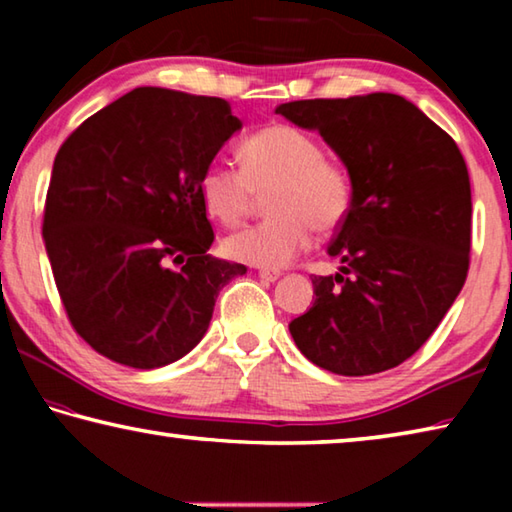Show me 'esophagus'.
Returning <instances> with one entry per match:
<instances>
[{
	"instance_id": "obj_1",
	"label": "esophagus",
	"mask_w": 512,
	"mask_h": 512,
	"mask_svg": "<svg viewBox=\"0 0 512 512\" xmlns=\"http://www.w3.org/2000/svg\"><path fill=\"white\" fill-rule=\"evenodd\" d=\"M259 277H262L264 282H275L277 277H280V271H277V268H259Z\"/></svg>"
}]
</instances>
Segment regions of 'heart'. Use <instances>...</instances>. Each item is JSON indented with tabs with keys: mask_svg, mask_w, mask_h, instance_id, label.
Segmentation results:
<instances>
[{
	"mask_svg": "<svg viewBox=\"0 0 512 512\" xmlns=\"http://www.w3.org/2000/svg\"><path fill=\"white\" fill-rule=\"evenodd\" d=\"M237 167L212 160L201 176V198L214 219L237 225L253 212L259 194L273 216L225 239L237 262L282 266L320 235L339 230L352 207V178L341 162L325 158L316 137L287 124L266 126L241 144Z\"/></svg>",
	"mask_w": 512,
	"mask_h": 512,
	"instance_id": "1",
	"label": "heart"
}]
</instances>
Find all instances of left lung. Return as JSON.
<instances>
[{
    "mask_svg": "<svg viewBox=\"0 0 512 512\" xmlns=\"http://www.w3.org/2000/svg\"><path fill=\"white\" fill-rule=\"evenodd\" d=\"M314 128L352 178V207L314 275L316 300L291 320L305 357L345 377L400 366L427 343L470 271V173L456 142L397 94L282 103Z\"/></svg>",
    "mask_w": 512,
    "mask_h": 512,
    "instance_id": "1",
    "label": "left lung"
}]
</instances>
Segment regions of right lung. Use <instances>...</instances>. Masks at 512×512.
<instances>
[{"label": "right lung", "mask_w": 512, "mask_h": 512, "mask_svg": "<svg viewBox=\"0 0 512 512\" xmlns=\"http://www.w3.org/2000/svg\"><path fill=\"white\" fill-rule=\"evenodd\" d=\"M241 128L228 101L135 88L67 137L42 237L74 332L103 357L167 366L207 332L244 264L212 257L201 176Z\"/></svg>", "instance_id": "1"}]
</instances>
